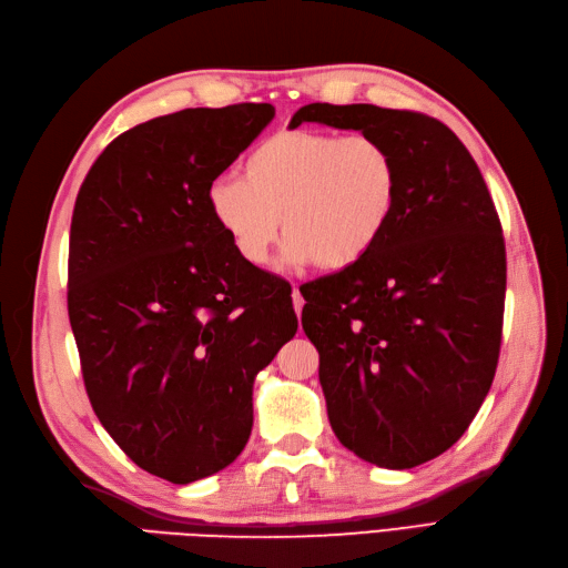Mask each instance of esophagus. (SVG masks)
Listing matches in <instances>:
<instances>
[{
  "label": "esophagus",
  "instance_id": "obj_1",
  "mask_svg": "<svg viewBox=\"0 0 568 568\" xmlns=\"http://www.w3.org/2000/svg\"><path fill=\"white\" fill-rule=\"evenodd\" d=\"M291 298H294V311H296V315L301 317V313H303V296H301V291L294 286V294H291Z\"/></svg>",
  "mask_w": 568,
  "mask_h": 568
}]
</instances>
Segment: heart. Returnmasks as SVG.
<instances>
[{
  "label": "heart",
  "instance_id": "1",
  "mask_svg": "<svg viewBox=\"0 0 568 568\" xmlns=\"http://www.w3.org/2000/svg\"><path fill=\"white\" fill-rule=\"evenodd\" d=\"M400 196L393 151L372 134L282 130L217 178L209 211L244 263L261 267L282 232L284 263L341 272L379 244Z\"/></svg>",
  "mask_w": 568,
  "mask_h": 568
}]
</instances>
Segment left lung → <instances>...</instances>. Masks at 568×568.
I'll return each mask as SVG.
<instances>
[{"label":"left lung","instance_id":"left-lung-1","mask_svg":"<svg viewBox=\"0 0 568 568\" xmlns=\"http://www.w3.org/2000/svg\"><path fill=\"white\" fill-rule=\"evenodd\" d=\"M322 123L382 140L400 170L390 225L363 261L301 286L303 329L336 438L386 469L438 457L490 390L507 257L484 175L440 120L372 104H307Z\"/></svg>","mask_w":568,"mask_h":568}]
</instances>
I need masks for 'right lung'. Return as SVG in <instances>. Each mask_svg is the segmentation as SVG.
Returning <instances> with one entry per match:
<instances>
[{
    "label": "right lung",
    "mask_w": 568,
    "mask_h": 568,
    "mask_svg": "<svg viewBox=\"0 0 568 568\" xmlns=\"http://www.w3.org/2000/svg\"><path fill=\"white\" fill-rule=\"evenodd\" d=\"M272 118V104H234L146 120L75 199L68 317L84 388L120 450L170 484L239 457L255 374L298 329L291 286L244 263L205 201Z\"/></svg>",
    "instance_id": "1"
}]
</instances>
